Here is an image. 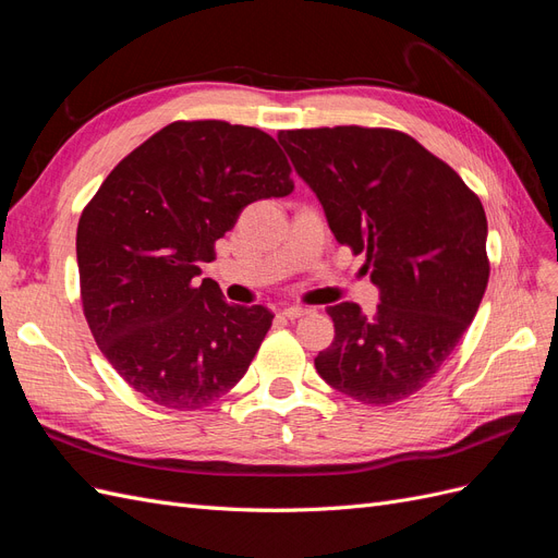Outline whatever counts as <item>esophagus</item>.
Masks as SVG:
<instances>
[{"label":"esophagus","mask_w":558,"mask_h":558,"mask_svg":"<svg viewBox=\"0 0 558 558\" xmlns=\"http://www.w3.org/2000/svg\"><path fill=\"white\" fill-rule=\"evenodd\" d=\"M305 314H310V310H307V307H298V305H293V307H286V310H281V316H286V318H291V320H295V318H300V316H305Z\"/></svg>","instance_id":"34e87169"}]
</instances>
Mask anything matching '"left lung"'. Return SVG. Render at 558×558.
<instances>
[{
    "mask_svg": "<svg viewBox=\"0 0 558 558\" xmlns=\"http://www.w3.org/2000/svg\"><path fill=\"white\" fill-rule=\"evenodd\" d=\"M335 240L365 253L379 305L328 307L335 340L316 373L353 400L391 404L424 388L475 318L488 281L486 214L447 162L410 134L337 125L281 130Z\"/></svg>",
    "mask_w": 558,
    "mask_h": 558,
    "instance_id": "1",
    "label": "left lung"
}]
</instances>
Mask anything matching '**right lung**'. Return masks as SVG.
Wrapping results in <instances>:
<instances>
[{
	"instance_id": "add662e5",
	"label": "right lung",
	"mask_w": 558,
	"mask_h": 558,
	"mask_svg": "<svg viewBox=\"0 0 558 558\" xmlns=\"http://www.w3.org/2000/svg\"><path fill=\"white\" fill-rule=\"evenodd\" d=\"M293 191L267 132L177 121L118 162L83 209L76 260L99 351L134 391L202 410L238 384L275 314L223 300L202 275L242 209Z\"/></svg>"
}]
</instances>
